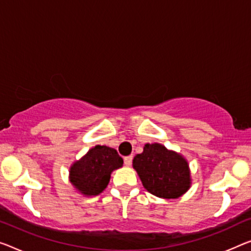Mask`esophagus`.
Returning a JSON list of instances; mask_svg holds the SVG:
<instances>
[{"instance_id":"1","label":"esophagus","mask_w":251,"mask_h":251,"mask_svg":"<svg viewBox=\"0 0 251 251\" xmlns=\"http://www.w3.org/2000/svg\"><path fill=\"white\" fill-rule=\"evenodd\" d=\"M125 165L126 167H130L131 164H132V156H128V157H125Z\"/></svg>"}]
</instances>
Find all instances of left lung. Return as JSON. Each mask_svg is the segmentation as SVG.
<instances>
[{"instance_id": "8db88e82", "label": "left lung", "mask_w": 251, "mask_h": 251, "mask_svg": "<svg viewBox=\"0 0 251 251\" xmlns=\"http://www.w3.org/2000/svg\"><path fill=\"white\" fill-rule=\"evenodd\" d=\"M132 166L144 187L157 198L177 199L191 187L188 161L157 142L146 144L144 151L134 156Z\"/></svg>"}]
</instances>
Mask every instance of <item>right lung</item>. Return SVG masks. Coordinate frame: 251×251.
I'll use <instances>...</instances> for the list:
<instances>
[{
	"instance_id": "obj_1",
	"label": "right lung",
	"mask_w": 251,
	"mask_h": 251,
	"mask_svg": "<svg viewBox=\"0 0 251 251\" xmlns=\"http://www.w3.org/2000/svg\"><path fill=\"white\" fill-rule=\"evenodd\" d=\"M123 159L117 150L107 146H95L69 168V182L84 196H96L105 190L111 174L121 168Z\"/></svg>"
}]
</instances>
